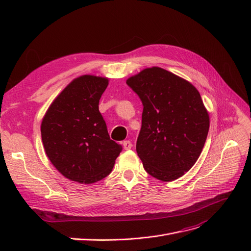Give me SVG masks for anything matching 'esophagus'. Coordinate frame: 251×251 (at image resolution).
I'll use <instances>...</instances> for the list:
<instances>
[{
  "mask_svg": "<svg viewBox=\"0 0 251 251\" xmlns=\"http://www.w3.org/2000/svg\"><path fill=\"white\" fill-rule=\"evenodd\" d=\"M123 146H124L125 150H130L132 148V143L130 140H126V141H124Z\"/></svg>",
  "mask_w": 251,
  "mask_h": 251,
  "instance_id": "1",
  "label": "esophagus"
}]
</instances>
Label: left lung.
Returning <instances> with one entry per match:
<instances>
[{
    "mask_svg": "<svg viewBox=\"0 0 251 251\" xmlns=\"http://www.w3.org/2000/svg\"><path fill=\"white\" fill-rule=\"evenodd\" d=\"M143 104L136 151L144 170L163 182L174 181L198 160L209 130V115L191 82L159 67L126 79Z\"/></svg>",
    "mask_w": 251,
    "mask_h": 251,
    "instance_id": "left-lung-1",
    "label": "left lung"
}]
</instances>
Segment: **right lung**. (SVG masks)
Masks as SVG:
<instances>
[{
    "label": "right lung",
    "mask_w": 251,
    "mask_h": 251,
    "mask_svg": "<svg viewBox=\"0 0 251 251\" xmlns=\"http://www.w3.org/2000/svg\"><path fill=\"white\" fill-rule=\"evenodd\" d=\"M108 77L81 75L51 102L41 125L45 153L71 181L92 184L112 172L123 147L110 139L98 110Z\"/></svg>",
    "instance_id": "add662e5"
}]
</instances>
